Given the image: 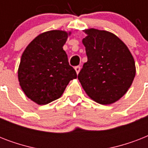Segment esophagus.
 I'll return each instance as SVG.
<instances>
[{
  "mask_svg": "<svg viewBox=\"0 0 148 148\" xmlns=\"http://www.w3.org/2000/svg\"><path fill=\"white\" fill-rule=\"evenodd\" d=\"M74 69L76 71L77 74H78L79 72H80V70H81V67L80 66H76V67H74Z\"/></svg>",
  "mask_w": 148,
  "mask_h": 148,
  "instance_id": "obj_1",
  "label": "esophagus"
}]
</instances>
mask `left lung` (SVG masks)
Returning a JSON list of instances; mask_svg holds the SVG:
<instances>
[{"label": "left lung", "instance_id": "obj_1", "mask_svg": "<svg viewBox=\"0 0 148 148\" xmlns=\"http://www.w3.org/2000/svg\"><path fill=\"white\" fill-rule=\"evenodd\" d=\"M84 38L88 61L78 74L87 95L101 104L114 103L127 91L135 63L127 47L114 34L89 29Z\"/></svg>", "mask_w": 148, "mask_h": 148}]
</instances>
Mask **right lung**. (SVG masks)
Here are the masks:
<instances>
[{"label":"right lung","mask_w":148,"mask_h":148,"mask_svg":"<svg viewBox=\"0 0 148 148\" xmlns=\"http://www.w3.org/2000/svg\"><path fill=\"white\" fill-rule=\"evenodd\" d=\"M67 32L51 31L38 35L21 56L18 68L20 85L26 96L38 104H47L62 95L75 70L69 64L63 46Z\"/></svg>","instance_id":"1"}]
</instances>
